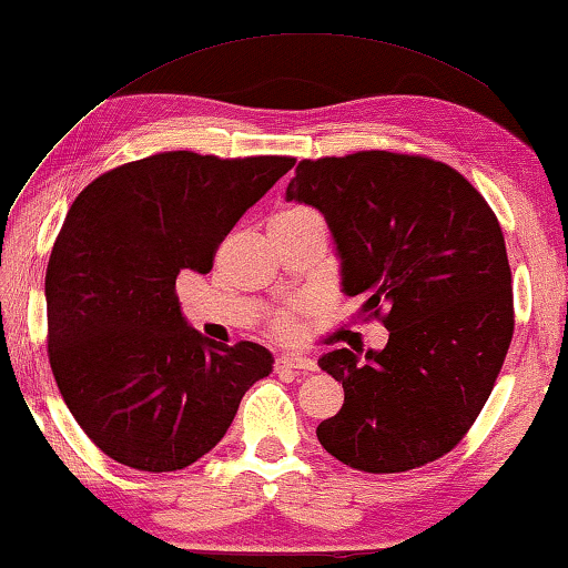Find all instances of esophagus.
Here are the masks:
<instances>
[{"mask_svg": "<svg viewBox=\"0 0 568 568\" xmlns=\"http://www.w3.org/2000/svg\"><path fill=\"white\" fill-rule=\"evenodd\" d=\"M275 368H298V372H316L318 364L313 358L303 356V354H283L277 356Z\"/></svg>", "mask_w": 568, "mask_h": 568, "instance_id": "esophagus-1", "label": "esophagus"}]
</instances>
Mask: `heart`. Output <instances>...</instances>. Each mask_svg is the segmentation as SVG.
<instances>
[{"mask_svg":"<svg viewBox=\"0 0 568 568\" xmlns=\"http://www.w3.org/2000/svg\"><path fill=\"white\" fill-rule=\"evenodd\" d=\"M277 328H281V331H291L293 328V316H291V313H283V316L277 318Z\"/></svg>","mask_w":568,"mask_h":568,"instance_id":"heart-1","label":"heart"}]
</instances>
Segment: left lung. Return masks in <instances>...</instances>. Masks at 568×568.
Here are the masks:
<instances>
[{
	"label": "left lung",
	"mask_w": 568,
	"mask_h": 568,
	"mask_svg": "<svg viewBox=\"0 0 568 568\" xmlns=\"http://www.w3.org/2000/svg\"><path fill=\"white\" fill-rule=\"evenodd\" d=\"M285 200L323 214L341 287L374 316L386 308L389 331L364 358H318L344 384L318 443L364 473L437 460L478 419L513 338L506 240L488 202L443 161L389 151L303 159Z\"/></svg>",
	"instance_id": "8db88e82"
}]
</instances>
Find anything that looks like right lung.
<instances>
[{"label":"right lung","instance_id":"obj_1","mask_svg":"<svg viewBox=\"0 0 568 568\" xmlns=\"http://www.w3.org/2000/svg\"><path fill=\"white\" fill-rule=\"evenodd\" d=\"M291 156L166 151L90 182L52 247L48 354L70 414L115 463L171 473L220 443L265 346H222L189 326L174 287L210 273L214 250L293 169Z\"/></svg>","mask_w":568,"mask_h":568}]
</instances>
